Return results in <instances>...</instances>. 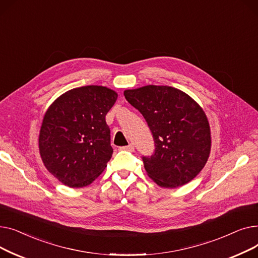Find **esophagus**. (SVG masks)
Instances as JSON below:
<instances>
[{
	"label": "esophagus",
	"instance_id": "obj_1",
	"mask_svg": "<svg viewBox=\"0 0 258 258\" xmlns=\"http://www.w3.org/2000/svg\"><path fill=\"white\" fill-rule=\"evenodd\" d=\"M120 150H121V151L133 152V151L135 150V147H134V145H133V144H128V145H126V146H122V147H120Z\"/></svg>",
	"mask_w": 258,
	"mask_h": 258
}]
</instances>
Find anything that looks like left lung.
<instances>
[{
  "mask_svg": "<svg viewBox=\"0 0 258 258\" xmlns=\"http://www.w3.org/2000/svg\"><path fill=\"white\" fill-rule=\"evenodd\" d=\"M124 96L153 134L155 152L142 157L148 177L164 188L195 179L211 148L210 126L203 108L186 93L167 86L126 90Z\"/></svg>",
  "mask_w": 258,
  "mask_h": 258,
  "instance_id": "obj_1",
  "label": "left lung"
}]
</instances>
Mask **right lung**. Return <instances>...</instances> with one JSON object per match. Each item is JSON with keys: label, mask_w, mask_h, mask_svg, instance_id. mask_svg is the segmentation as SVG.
<instances>
[{"label": "right lung", "mask_w": 258, "mask_h": 258, "mask_svg": "<svg viewBox=\"0 0 258 258\" xmlns=\"http://www.w3.org/2000/svg\"><path fill=\"white\" fill-rule=\"evenodd\" d=\"M117 97L108 88L86 86L66 92L49 106L39 132V154L62 184L87 186L106 167L113 148L105 115Z\"/></svg>", "instance_id": "add662e5"}]
</instances>
